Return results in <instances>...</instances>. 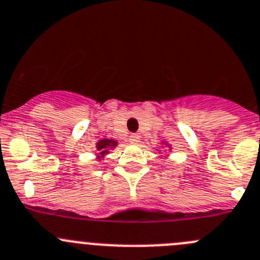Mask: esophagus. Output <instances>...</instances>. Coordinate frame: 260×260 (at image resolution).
Returning <instances> with one entry per match:
<instances>
[{
    "label": "esophagus",
    "mask_w": 260,
    "mask_h": 260,
    "mask_svg": "<svg viewBox=\"0 0 260 260\" xmlns=\"http://www.w3.org/2000/svg\"><path fill=\"white\" fill-rule=\"evenodd\" d=\"M128 140H130L133 144H138V143L140 142V137L138 134H132L130 135V138H128Z\"/></svg>",
    "instance_id": "esophagus-1"
}]
</instances>
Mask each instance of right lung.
Returning <instances> with one entry per match:
<instances>
[{"mask_svg": "<svg viewBox=\"0 0 260 260\" xmlns=\"http://www.w3.org/2000/svg\"><path fill=\"white\" fill-rule=\"evenodd\" d=\"M117 146V142L113 139H101L96 143V153L99 154V157H103L104 154L108 153L111 149H113L114 147Z\"/></svg>", "mask_w": 260, "mask_h": 260, "instance_id": "obj_1", "label": "right lung"}]
</instances>
